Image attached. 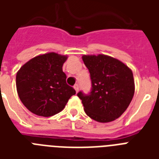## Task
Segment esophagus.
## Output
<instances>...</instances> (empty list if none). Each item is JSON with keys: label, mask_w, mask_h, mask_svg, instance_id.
Segmentation results:
<instances>
[{"label": "esophagus", "mask_w": 159, "mask_h": 159, "mask_svg": "<svg viewBox=\"0 0 159 159\" xmlns=\"http://www.w3.org/2000/svg\"><path fill=\"white\" fill-rule=\"evenodd\" d=\"M74 89H75V91H76V92H78V90H79V86H78V85L77 84H75L74 85Z\"/></svg>", "instance_id": "esophagus-1"}]
</instances>
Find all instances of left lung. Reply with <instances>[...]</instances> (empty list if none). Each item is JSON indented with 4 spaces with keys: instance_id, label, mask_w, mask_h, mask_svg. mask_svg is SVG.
Instances as JSON below:
<instances>
[{
    "instance_id": "obj_1",
    "label": "left lung",
    "mask_w": 159,
    "mask_h": 159,
    "mask_svg": "<svg viewBox=\"0 0 159 159\" xmlns=\"http://www.w3.org/2000/svg\"><path fill=\"white\" fill-rule=\"evenodd\" d=\"M82 60L92 85L89 95L77 93L85 112L97 122L115 120L126 111L134 97L133 72L124 62L107 55H83Z\"/></svg>"
}]
</instances>
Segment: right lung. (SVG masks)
<instances>
[{
	"label": "right lung",
	"mask_w": 159,
	"mask_h": 159,
	"mask_svg": "<svg viewBox=\"0 0 159 159\" xmlns=\"http://www.w3.org/2000/svg\"><path fill=\"white\" fill-rule=\"evenodd\" d=\"M67 55L48 53L31 58L16 74L17 93L24 106L37 116L49 117L64 109L76 94L66 82L62 65Z\"/></svg>",
	"instance_id": "obj_1"
}]
</instances>
